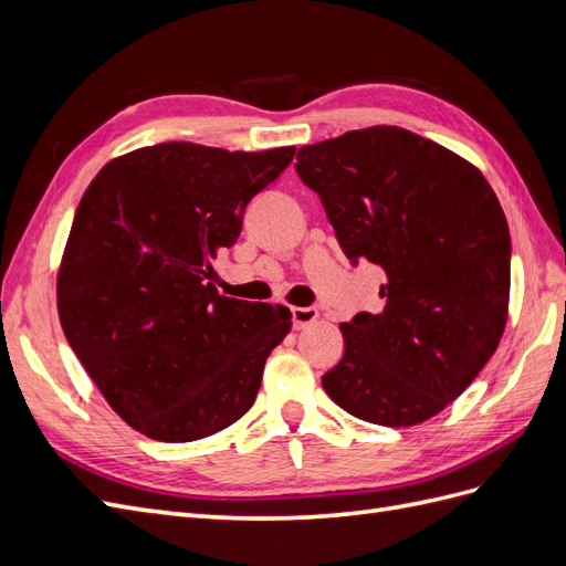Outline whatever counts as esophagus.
Masks as SVG:
<instances>
[{
    "mask_svg": "<svg viewBox=\"0 0 566 566\" xmlns=\"http://www.w3.org/2000/svg\"><path fill=\"white\" fill-rule=\"evenodd\" d=\"M318 318L316 306H293V325L297 331L310 328V325Z\"/></svg>",
    "mask_w": 566,
    "mask_h": 566,
    "instance_id": "esophagus-1",
    "label": "esophagus"
}]
</instances>
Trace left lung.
Here are the masks:
<instances>
[{
	"label": "left lung",
	"mask_w": 566,
	"mask_h": 566,
	"mask_svg": "<svg viewBox=\"0 0 566 566\" xmlns=\"http://www.w3.org/2000/svg\"><path fill=\"white\" fill-rule=\"evenodd\" d=\"M352 262L385 269L382 314L339 323L345 356L321 378L354 418L410 427L441 413L486 366L507 321L510 229L479 169L401 127L302 146Z\"/></svg>",
	"instance_id": "1"
}]
</instances>
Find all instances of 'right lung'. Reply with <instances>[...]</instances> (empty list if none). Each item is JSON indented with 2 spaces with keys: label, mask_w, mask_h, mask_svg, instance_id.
<instances>
[{
  "label": "right lung",
  "mask_w": 566,
  "mask_h": 566,
  "mask_svg": "<svg viewBox=\"0 0 566 566\" xmlns=\"http://www.w3.org/2000/svg\"><path fill=\"white\" fill-rule=\"evenodd\" d=\"M295 150L146 146L106 163L84 191L59 266V318L136 432L196 441L254 403L293 314L219 295L210 256L235 243L248 202Z\"/></svg>",
  "instance_id": "obj_1"
}]
</instances>
